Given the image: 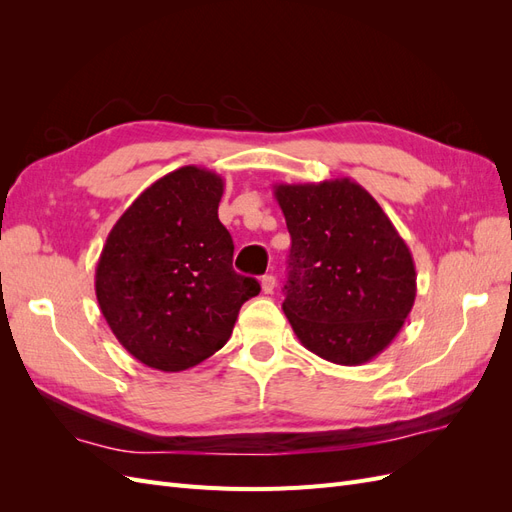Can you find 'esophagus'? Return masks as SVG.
<instances>
[{
    "label": "esophagus",
    "instance_id": "1",
    "mask_svg": "<svg viewBox=\"0 0 512 512\" xmlns=\"http://www.w3.org/2000/svg\"><path fill=\"white\" fill-rule=\"evenodd\" d=\"M260 288H262V292H265V294H271L275 290V277L273 275H262Z\"/></svg>",
    "mask_w": 512,
    "mask_h": 512
}]
</instances>
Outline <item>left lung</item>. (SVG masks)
Returning a JSON list of instances; mask_svg holds the SVG:
<instances>
[{"mask_svg":"<svg viewBox=\"0 0 512 512\" xmlns=\"http://www.w3.org/2000/svg\"><path fill=\"white\" fill-rule=\"evenodd\" d=\"M290 232L284 314L320 359L363 365L404 327L416 271L389 215L356 181L277 183Z\"/></svg>","mask_w":512,"mask_h":512,"instance_id":"left-lung-1","label":"left lung"}]
</instances>
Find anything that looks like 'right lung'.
I'll return each mask as SVG.
<instances>
[{
  "instance_id": "add662e5",
  "label": "right lung",
  "mask_w": 512,
  "mask_h": 512,
  "mask_svg": "<svg viewBox=\"0 0 512 512\" xmlns=\"http://www.w3.org/2000/svg\"><path fill=\"white\" fill-rule=\"evenodd\" d=\"M224 179L200 166L164 175L123 211L96 267L108 327L136 361L183 371L218 352L260 284L232 269L218 218Z\"/></svg>"
}]
</instances>
